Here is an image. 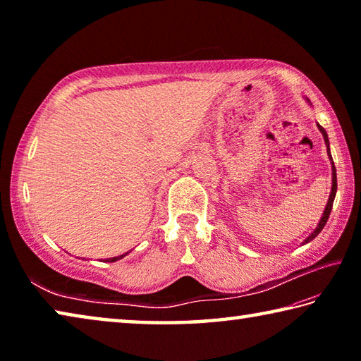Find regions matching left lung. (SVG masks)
I'll list each match as a JSON object with an SVG mask.
<instances>
[{
  "label": "left lung",
  "mask_w": 361,
  "mask_h": 361,
  "mask_svg": "<svg viewBox=\"0 0 361 361\" xmlns=\"http://www.w3.org/2000/svg\"><path fill=\"white\" fill-rule=\"evenodd\" d=\"M319 129H320V132H322L323 138H325V143H326V146H328V156H329V159H331V152H329V142H328L326 130L323 129L322 126H319ZM331 161H333V159H331ZM336 191H338V180H336V167H334V162H333V186H331V194H329L328 204H326V207H325V212H323V216H322V219H320L319 226H317V228H315V231L312 232V234H310V235L307 237V239L304 240V243H309L310 240H314L315 237L320 234L322 229L325 228V224H326L328 218H329V213H331V209H333V202H334V197H336ZM304 243H302V245H304Z\"/></svg>",
  "instance_id": "obj_1"
}]
</instances>
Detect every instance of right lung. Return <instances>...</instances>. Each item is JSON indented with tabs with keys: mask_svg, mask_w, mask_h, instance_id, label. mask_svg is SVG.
Listing matches in <instances>:
<instances>
[{
	"mask_svg": "<svg viewBox=\"0 0 361 361\" xmlns=\"http://www.w3.org/2000/svg\"><path fill=\"white\" fill-rule=\"evenodd\" d=\"M127 253H124V255H121V256H114V258H108L105 262H114V261H118V259H121V258H124Z\"/></svg>",
	"mask_w": 361,
	"mask_h": 361,
	"instance_id": "right-lung-1",
	"label": "right lung"
}]
</instances>
